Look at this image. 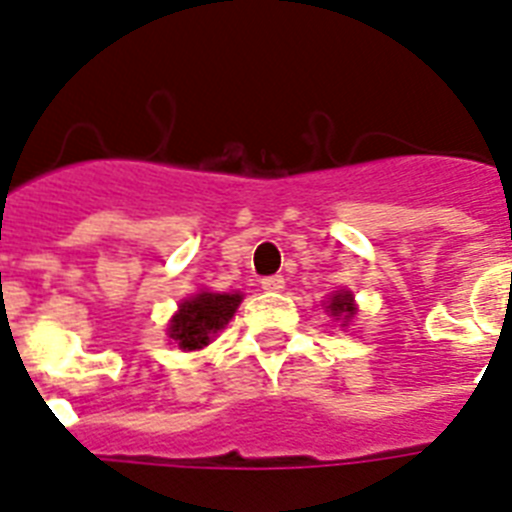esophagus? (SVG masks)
Returning <instances> with one entry per match:
<instances>
[{
  "mask_svg": "<svg viewBox=\"0 0 512 512\" xmlns=\"http://www.w3.org/2000/svg\"><path fill=\"white\" fill-rule=\"evenodd\" d=\"M261 288L267 290V293H280V290L285 288V277L282 275L264 277V280H261Z\"/></svg>",
  "mask_w": 512,
  "mask_h": 512,
  "instance_id": "obj_1",
  "label": "esophagus"
}]
</instances>
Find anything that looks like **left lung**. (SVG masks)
<instances>
[{
    "label": "left lung",
    "instance_id": "left-lung-1",
    "mask_svg": "<svg viewBox=\"0 0 512 512\" xmlns=\"http://www.w3.org/2000/svg\"><path fill=\"white\" fill-rule=\"evenodd\" d=\"M354 298H351V293H335L333 301H330V312H333V317H343V320H349L351 314H354V304H351Z\"/></svg>",
    "mask_w": 512,
    "mask_h": 512
}]
</instances>
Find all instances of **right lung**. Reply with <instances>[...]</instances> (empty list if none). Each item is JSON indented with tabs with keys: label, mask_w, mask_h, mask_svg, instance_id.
<instances>
[{
	"label": "right lung",
	"mask_w": 512,
	"mask_h": 512,
	"mask_svg": "<svg viewBox=\"0 0 512 512\" xmlns=\"http://www.w3.org/2000/svg\"><path fill=\"white\" fill-rule=\"evenodd\" d=\"M240 293H200L179 306L169 325V338L179 343V349L195 351L208 346L211 335L219 333L240 304Z\"/></svg>",
	"instance_id": "right-lung-1"
}]
</instances>
